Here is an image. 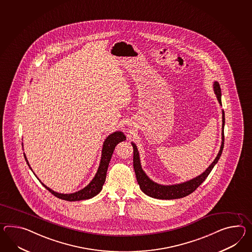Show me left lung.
Masks as SVG:
<instances>
[{
	"mask_svg": "<svg viewBox=\"0 0 252 252\" xmlns=\"http://www.w3.org/2000/svg\"><path fill=\"white\" fill-rule=\"evenodd\" d=\"M214 92L218 101L220 105L221 104V89L220 86L218 82L214 83ZM224 126H225V113L222 111V143H221L220 150L216 157L214 161L211 163V165L203 172L201 175L198 177L193 178L189 181H186L181 184L171 185V186H163V185L158 184L152 181L148 178L147 174L142 169L140 158H139V153L137 151V148L134 143H132V146L134 148V158H133V164H134V169H135V177L137 183L139 185L141 190L148 196L158 198V199H176V198H181L184 196H189L192 192L196 190V189L202 184L203 181L208 178L209 173L213 169V167L220 158L222 150L224 148Z\"/></svg>",
	"mask_w": 252,
	"mask_h": 252,
	"instance_id": "1",
	"label": "left lung"
}]
</instances>
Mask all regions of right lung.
<instances>
[{"instance_id":"1","label":"right lung","mask_w":252,"mask_h":252,"mask_svg":"<svg viewBox=\"0 0 252 252\" xmlns=\"http://www.w3.org/2000/svg\"><path fill=\"white\" fill-rule=\"evenodd\" d=\"M126 139V135H124L123 132H120V131H117V132L111 134L106 137V139L104 140V145H103L102 158H101V162H100V165H99L98 170L96 172L94 178H93L92 181L87 185L85 189L77 191V192L72 193V194H61V193H57L56 191L52 190L51 189L46 187L43 183H42V182L41 183L54 196H56L58 198L63 199V200L78 201V200L92 198L93 196H96L99 192L102 190L103 185L104 184L105 178H106V172H107V168H108V165H109L112 155L114 152V149L117 147V145L119 142L125 141ZM25 158L26 160L27 165L31 168L25 155ZM38 180L40 181L39 178H38Z\"/></svg>"}]
</instances>
